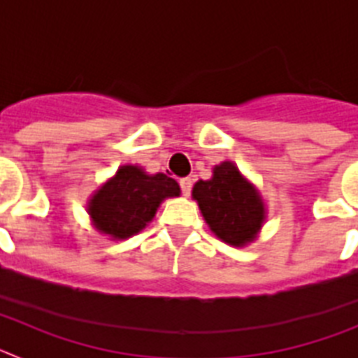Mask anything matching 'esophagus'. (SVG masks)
I'll use <instances>...</instances> for the list:
<instances>
[{"instance_id":"obj_1","label":"esophagus","mask_w":358,"mask_h":358,"mask_svg":"<svg viewBox=\"0 0 358 358\" xmlns=\"http://www.w3.org/2000/svg\"><path fill=\"white\" fill-rule=\"evenodd\" d=\"M179 185H181V192L185 197H188L189 194H192V186H194V181L189 179V177H185V179H181L179 181Z\"/></svg>"}]
</instances>
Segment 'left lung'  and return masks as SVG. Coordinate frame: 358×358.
Masks as SVG:
<instances>
[{
    "label": "left lung",
    "instance_id": "left-lung-1",
    "mask_svg": "<svg viewBox=\"0 0 358 358\" xmlns=\"http://www.w3.org/2000/svg\"><path fill=\"white\" fill-rule=\"evenodd\" d=\"M192 195L211 231L229 245L255 240L264 224L265 208L260 195L229 161L215 166L213 177L199 181Z\"/></svg>",
    "mask_w": 358,
    "mask_h": 358
}]
</instances>
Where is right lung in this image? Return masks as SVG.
<instances>
[{"label":"right lung","mask_w":358,"mask_h":358,"mask_svg":"<svg viewBox=\"0 0 358 358\" xmlns=\"http://www.w3.org/2000/svg\"><path fill=\"white\" fill-rule=\"evenodd\" d=\"M179 194L181 188L172 177L148 176L134 164H125L93 195L90 215L98 231L123 240L150 222L161 201Z\"/></svg>","instance_id":"add662e5"}]
</instances>
